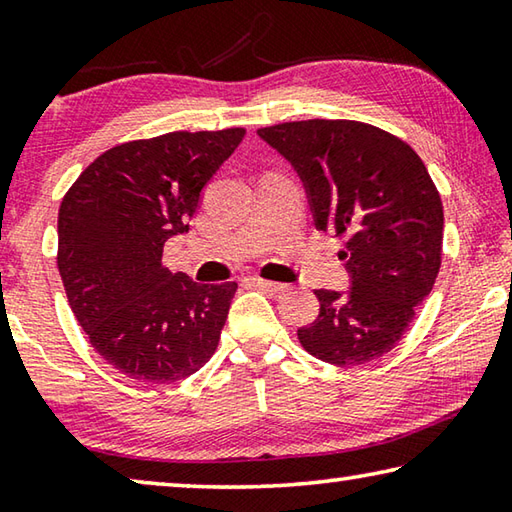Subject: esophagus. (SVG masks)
Instances as JSON below:
<instances>
[{
	"mask_svg": "<svg viewBox=\"0 0 512 512\" xmlns=\"http://www.w3.org/2000/svg\"><path fill=\"white\" fill-rule=\"evenodd\" d=\"M253 282L257 284L259 289H264V291H268V293H282V291H287V284L264 280V277H253Z\"/></svg>",
	"mask_w": 512,
	"mask_h": 512,
	"instance_id": "1",
	"label": "esophagus"
}]
</instances>
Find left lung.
Wrapping results in <instances>:
<instances>
[{
	"mask_svg": "<svg viewBox=\"0 0 512 512\" xmlns=\"http://www.w3.org/2000/svg\"><path fill=\"white\" fill-rule=\"evenodd\" d=\"M307 187L316 228L350 237L352 289H316V320L298 329L311 357L361 366L391 352L429 296L443 259V201L409 144L352 119L259 128Z\"/></svg>",
	"mask_w": 512,
	"mask_h": 512,
	"instance_id": "1",
	"label": "left lung"
}]
</instances>
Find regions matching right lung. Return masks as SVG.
Segmentation results:
<instances>
[{
  "label": "right lung",
  "instance_id": "add662e5",
  "mask_svg": "<svg viewBox=\"0 0 512 512\" xmlns=\"http://www.w3.org/2000/svg\"><path fill=\"white\" fill-rule=\"evenodd\" d=\"M244 128L176 131L101 153L58 210V271L101 359L128 379L173 384L216 350L237 282L198 284L162 264L189 230L201 189Z\"/></svg>",
  "mask_w": 512,
  "mask_h": 512
}]
</instances>
